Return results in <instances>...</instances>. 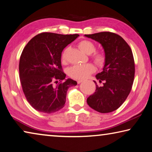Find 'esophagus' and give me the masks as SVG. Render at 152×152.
<instances>
[{
    "mask_svg": "<svg viewBox=\"0 0 152 152\" xmlns=\"http://www.w3.org/2000/svg\"><path fill=\"white\" fill-rule=\"evenodd\" d=\"M82 81H83V80H78V81H77V83H78V84H79V83H81Z\"/></svg>",
    "mask_w": 152,
    "mask_h": 152,
    "instance_id": "esophagus-1",
    "label": "esophagus"
}]
</instances>
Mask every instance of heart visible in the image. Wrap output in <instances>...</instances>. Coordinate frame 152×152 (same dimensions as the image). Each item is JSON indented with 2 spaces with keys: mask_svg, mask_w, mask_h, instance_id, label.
Wrapping results in <instances>:
<instances>
[{
  "mask_svg": "<svg viewBox=\"0 0 152 152\" xmlns=\"http://www.w3.org/2000/svg\"><path fill=\"white\" fill-rule=\"evenodd\" d=\"M82 51L86 54H91L95 51L96 46L92 42L84 39L79 42L78 44ZM66 49L63 52L61 55V59L63 61H64L66 59ZM92 58L95 63L98 65H102L105 63L106 55L105 54L101 52H96L92 54ZM95 71V67L91 63H87L84 64H76L71 66L69 70V75L72 78L75 79H83L88 77L92 73Z\"/></svg>",
  "mask_w": 152,
  "mask_h": 152,
  "instance_id": "obj_1",
  "label": "heart"
}]
</instances>
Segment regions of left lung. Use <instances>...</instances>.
<instances>
[{"label":"left lung","instance_id":"1","mask_svg":"<svg viewBox=\"0 0 152 152\" xmlns=\"http://www.w3.org/2000/svg\"><path fill=\"white\" fill-rule=\"evenodd\" d=\"M99 42L106 55L103 70L96 75V92L88 97L87 102L94 110L108 113L118 109L127 98L135 76V62L132 50L121 36L108 31L85 35Z\"/></svg>","mask_w":152,"mask_h":152}]
</instances>
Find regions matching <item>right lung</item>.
<instances>
[{
    "label": "right lung",
    "mask_w": 152,
    "mask_h": 152,
    "mask_svg": "<svg viewBox=\"0 0 152 152\" xmlns=\"http://www.w3.org/2000/svg\"><path fill=\"white\" fill-rule=\"evenodd\" d=\"M78 36L44 32L34 37L24 48L19 77L25 96L35 110L46 114L61 110L68 89L77 84L71 79H65L61 53Z\"/></svg>",
    "instance_id": "add662e5"
}]
</instances>
